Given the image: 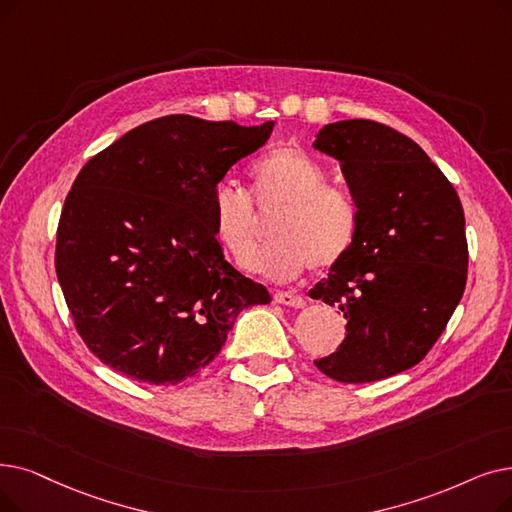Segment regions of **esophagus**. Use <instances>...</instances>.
<instances>
[{"label":"esophagus","mask_w":512,"mask_h":512,"mask_svg":"<svg viewBox=\"0 0 512 512\" xmlns=\"http://www.w3.org/2000/svg\"><path fill=\"white\" fill-rule=\"evenodd\" d=\"M274 301L280 303V305H288V307H305V299L299 297V295H293V293H276L274 295Z\"/></svg>","instance_id":"1"}]
</instances>
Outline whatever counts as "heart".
Listing matches in <instances>:
<instances>
[{"label": "heart", "mask_w": 512, "mask_h": 512, "mask_svg": "<svg viewBox=\"0 0 512 512\" xmlns=\"http://www.w3.org/2000/svg\"><path fill=\"white\" fill-rule=\"evenodd\" d=\"M254 211L249 194L221 184L211 198L215 240L240 270L257 265L263 240L261 217L278 213L270 236L274 247L261 268L272 278H293L307 265L330 270L351 251L358 236L360 213L353 196L326 182V169L297 146H280L251 169Z\"/></svg>", "instance_id": "obj_1"}]
</instances>
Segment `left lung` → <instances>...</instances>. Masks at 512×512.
Listing matches in <instances>:
<instances>
[{"instance_id": "obj_1", "label": "left lung", "mask_w": 512, "mask_h": 512, "mask_svg": "<svg viewBox=\"0 0 512 512\" xmlns=\"http://www.w3.org/2000/svg\"><path fill=\"white\" fill-rule=\"evenodd\" d=\"M314 148L341 163L360 213L349 255L309 291L347 320L314 364L339 383L381 381L425 358L462 299L464 211L427 152L387 125L328 123Z\"/></svg>"}]
</instances>
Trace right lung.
Listing matches in <instances>:
<instances>
[{
	"label": "right lung",
	"instance_id": "1",
	"mask_svg": "<svg viewBox=\"0 0 512 512\" xmlns=\"http://www.w3.org/2000/svg\"><path fill=\"white\" fill-rule=\"evenodd\" d=\"M274 121L242 127L169 115L85 163L56 234V274L77 332L133 381L177 385L205 368L236 316L270 303L224 257L211 198Z\"/></svg>",
	"mask_w": 512,
	"mask_h": 512
}]
</instances>
